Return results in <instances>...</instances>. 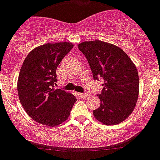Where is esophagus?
<instances>
[{"label": "esophagus", "mask_w": 160, "mask_h": 160, "mask_svg": "<svg viewBox=\"0 0 160 160\" xmlns=\"http://www.w3.org/2000/svg\"><path fill=\"white\" fill-rule=\"evenodd\" d=\"M79 95H80V98H86L87 96H88V93H79Z\"/></svg>", "instance_id": "1"}]
</instances>
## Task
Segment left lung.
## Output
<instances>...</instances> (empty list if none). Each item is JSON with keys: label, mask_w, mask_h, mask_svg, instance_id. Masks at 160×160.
Masks as SVG:
<instances>
[{"label": "left lung", "mask_w": 160, "mask_h": 160, "mask_svg": "<svg viewBox=\"0 0 160 160\" xmlns=\"http://www.w3.org/2000/svg\"><path fill=\"white\" fill-rule=\"evenodd\" d=\"M78 48L92 69L93 78L104 83L98 97L100 107L93 110L95 118L105 125H116L127 118L139 96L137 67L123 50L100 40L83 42Z\"/></svg>", "instance_id": "1"}]
</instances>
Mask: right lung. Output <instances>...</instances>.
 Here are the masks:
<instances>
[{
    "instance_id": "right-lung-1",
    "label": "right lung",
    "mask_w": 160,
    "mask_h": 160,
    "mask_svg": "<svg viewBox=\"0 0 160 160\" xmlns=\"http://www.w3.org/2000/svg\"><path fill=\"white\" fill-rule=\"evenodd\" d=\"M71 42L46 43L31 50L19 71L17 90L27 114L35 122L58 126L70 115L77 98L62 89H54L56 70L72 49Z\"/></svg>"
}]
</instances>
